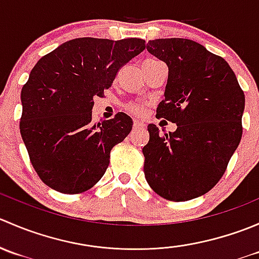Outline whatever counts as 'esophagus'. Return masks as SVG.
I'll use <instances>...</instances> for the list:
<instances>
[{"mask_svg": "<svg viewBox=\"0 0 259 259\" xmlns=\"http://www.w3.org/2000/svg\"><path fill=\"white\" fill-rule=\"evenodd\" d=\"M144 126V122L140 121V120H134V129H138V127Z\"/></svg>", "mask_w": 259, "mask_h": 259, "instance_id": "34e87169", "label": "esophagus"}]
</instances>
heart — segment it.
Wrapping results in <instances>:
<instances>
[{"label": "heart", "mask_w": 259, "mask_h": 259, "mask_svg": "<svg viewBox=\"0 0 259 259\" xmlns=\"http://www.w3.org/2000/svg\"><path fill=\"white\" fill-rule=\"evenodd\" d=\"M125 109H126L129 113L137 114V115H142L143 113H144V105H142V104L130 103L125 106Z\"/></svg>", "instance_id": "1"}]
</instances>
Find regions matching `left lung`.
<instances>
[{
  "instance_id": "obj_1",
  "label": "left lung",
  "mask_w": 259,
  "mask_h": 259,
  "mask_svg": "<svg viewBox=\"0 0 259 259\" xmlns=\"http://www.w3.org/2000/svg\"><path fill=\"white\" fill-rule=\"evenodd\" d=\"M146 50L169 69L156 117L177 124L168 134L148 125L146 182L164 199H194L219 182L239 145L244 93L228 62L195 41L158 38Z\"/></svg>"
}]
</instances>
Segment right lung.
I'll list each match as a JSON object with an SVG mask.
<instances>
[{
    "label": "right lung",
    "mask_w": 259,
    "mask_h": 259,
    "mask_svg": "<svg viewBox=\"0 0 259 259\" xmlns=\"http://www.w3.org/2000/svg\"><path fill=\"white\" fill-rule=\"evenodd\" d=\"M145 49L142 38L80 37L41 57L21 91L20 132L40 179L64 194L86 192L133 127L129 115L93 122L94 98Z\"/></svg>",
    "instance_id": "right-lung-1"
}]
</instances>
